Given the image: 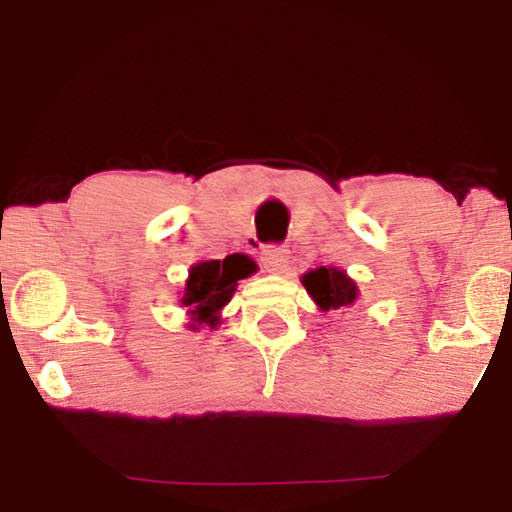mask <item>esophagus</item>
Segmentation results:
<instances>
[{
	"label": "esophagus",
	"mask_w": 512,
	"mask_h": 512,
	"mask_svg": "<svg viewBox=\"0 0 512 512\" xmlns=\"http://www.w3.org/2000/svg\"><path fill=\"white\" fill-rule=\"evenodd\" d=\"M261 261L270 272H282L289 263V254L282 247H265L261 254Z\"/></svg>",
	"instance_id": "obj_1"
}]
</instances>
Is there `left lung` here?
Segmentation results:
<instances>
[{
    "label": "left lung",
    "mask_w": 512,
    "mask_h": 512,
    "mask_svg": "<svg viewBox=\"0 0 512 512\" xmlns=\"http://www.w3.org/2000/svg\"><path fill=\"white\" fill-rule=\"evenodd\" d=\"M305 291L310 293V298L317 303L321 312L331 310H345L352 307L359 300V286L345 270L333 268V265H321V268L307 270L303 277Z\"/></svg>",
    "instance_id": "obj_1"
}]
</instances>
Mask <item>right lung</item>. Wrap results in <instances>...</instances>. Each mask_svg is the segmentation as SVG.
<instances>
[{
	"label": "right lung",
	"instance_id": "obj_1",
	"mask_svg": "<svg viewBox=\"0 0 512 512\" xmlns=\"http://www.w3.org/2000/svg\"><path fill=\"white\" fill-rule=\"evenodd\" d=\"M256 263L244 254L226 256L223 261H200L191 265L181 291V307L186 310L188 328H216L221 324V310L237 291V282L254 275Z\"/></svg>",
	"mask_w": 512,
	"mask_h": 512
}]
</instances>
